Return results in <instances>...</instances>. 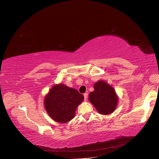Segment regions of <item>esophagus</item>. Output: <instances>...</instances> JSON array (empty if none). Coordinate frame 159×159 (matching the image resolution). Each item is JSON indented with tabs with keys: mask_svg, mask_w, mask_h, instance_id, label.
Masks as SVG:
<instances>
[{
	"mask_svg": "<svg viewBox=\"0 0 159 159\" xmlns=\"http://www.w3.org/2000/svg\"><path fill=\"white\" fill-rule=\"evenodd\" d=\"M84 101H87V93H84Z\"/></svg>",
	"mask_w": 159,
	"mask_h": 159,
	"instance_id": "esophagus-1",
	"label": "esophagus"
}]
</instances>
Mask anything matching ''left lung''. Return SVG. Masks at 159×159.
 Returning a JSON list of instances; mask_svg holds the SVG:
<instances>
[{
	"label": "left lung",
	"mask_w": 159,
	"mask_h": 159,
	"mask_svg": "<svg viewBox=\"0 0 159 159\" xmlns=\"http://www.w3.org/2000/svg\"><path fill=\"white\" fill-rule=\"evenodd\" d=\"M94 88V91L89 94V101L101 114H111L115 110L118 101L114 89L102 80L95 83Z\"/></svg>",
	"instance_id": "obj_1"
}]
</instances>
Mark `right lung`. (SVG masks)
I'll use <instances>...</instances> for the list:
<instances>
[{"instance_id": "add662e5", "label": "right lung", "mask_w": 159, "mask_h": 159, "mask_svg": "<svg viewBox=\"0 0 159 159\" xmlns=\"http://www.w3.org/2000/svg\"><path fill=\"white\" fill-rule=\"evenodd\" d=\"M83 99L77 90L60 84L50 90L44 99V107L53 120L65 123L75 117L76 108Z\"/></svg>"}]
</instances>
